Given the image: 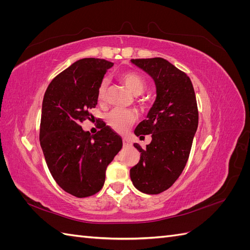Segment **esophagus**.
<instances>
[{"mask_svg": "<svg viewBox=\"0 0 250 250\" xmlns=\"http://www.w3.org/2000/svg\"><path fill=\"white\" fill-rule=\"evenodd\" d=\"M123 145L125 147H129V146H131V143L128 139H123Z\"/></svg>", "mask_w": 250, "mask_h": 250, "instance_id": "34e87169", "label": "esophagus"}]
</instances>
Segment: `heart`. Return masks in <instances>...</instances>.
<instances>
[{
	"mask_svg": "<svg viewBox=\"0 0 250 250\" xmlns=\"http://www.w3.org/2000/svg\"><path fill=\"white\" fill-rule=\"evenodd\" d=\"M120 80L128 87L134 95H141L147 87L146 80L140 74L126 71L120 74ZM107 97V79L104 78L97 90V98L99 102H104ZM138 119L137 112L131 109L115 108L109 111L106 116V122L110 128L117 132H125Z\"/></svg>",
	"mask_w": 250,
	"mask_h": 250,
	"instance_id": "heart-1",
	"label": "heart"
}]
</instances>
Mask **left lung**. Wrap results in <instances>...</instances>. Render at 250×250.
<instances>
[{
	"instance_id": "obj_1",
	"label": "left lung",
	"mask_w": 250,
	"mask_h": 250,
	"mask_svg": "<svg viewBox=\"0 0 250 250\" xmlns=\"http://www.w3.org/2000/svg\"><path fill=\"white\" fill-rule=\"evenodd\" d=\"M147 72L156 84V101L148 119L135 128L140 138L151 134L140 162L130 169V178L139 191L156 195L175 183L183 173L198 127V107L192 81L188 75L161 57L131 59Z\"/></svg>"
}]
</instances>
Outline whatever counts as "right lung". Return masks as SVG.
Instances as JSON below:
<instances>
[{
  "label": "right lung",
  "instance_id": "1",
  "mask_svg": "<svg viewBox=\"0 0 250 250\" xmlns=\"http://www.w3.org/2000/svg\"><path fill=\"white\" fill-rule=\"evenodd\" d=\"M112 65L105 59H80L58 74L43 96L40 142L44 160L57 185L78 198L101 190L107 166L123 145L101 121L96 134L81 127L93 118L98 86Z\"/></svg>",
  "mask_w": 250,
  "mask_h": 250
}]
</instances>
